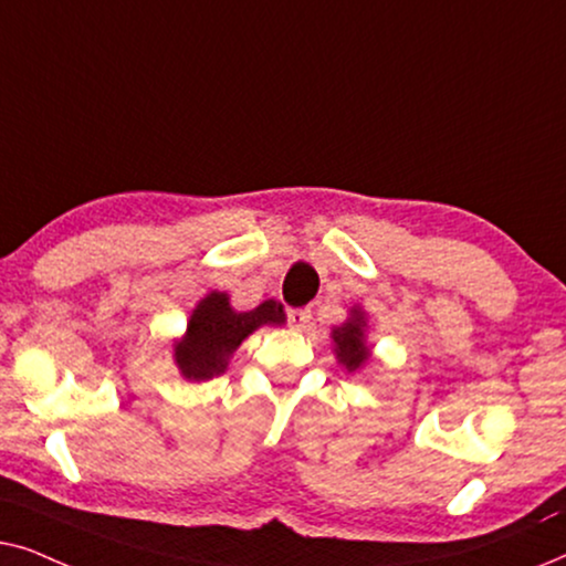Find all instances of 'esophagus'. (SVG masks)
Segmentation results:
<instances>
[{
    "instance_id": "obj_1",
    "label": "esophagus",
    "mask_w": 566,
    "mask_h": 566,
    "mask_svg": "<svg viewBox=\"0 0 566 566\" xmlns=\"http://www.w3.org/2000/svg\"><path fill=\"white\" fill-rule=\"evenodd\" d=\"M312 322V312L308 308H289V324L293 329H304Z\"/></svg>"
}]
</instances>
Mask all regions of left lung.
<instances>
[{
    "label": "left lung",
    "instance_id": "1",
    "mask_svg": "<svg viewBox=\"0 0 566 566\" xmlns=\"http://www.w3.org/2000/svg\"><path fill=\"white\" fill-rule=\"evenodd\" d=\"M368 316L363 306H350V314L347 319L339 324V327L332 329V345H335V358L347 374H355V370L366 368V363L374 358V350H370L368 343Z\"/></svg>",
    "mask_w": 566,
    "mask_h": 566
}]
</instances>
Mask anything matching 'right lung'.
<instances>
[{"mask_svg":"<svg viewBox=\"0 0 566 566\" xmlns=\"http://www.w3.org/2000/svg\"><path fill=\"white\" fill-rule=\"evenodd\" d=\"M281 324H285V312L273 298L250 312H237L229 293L211 291L192 308L185 335L172 343V360L188 381H211L229 368V360L252 332Z\"/></svg>","mask_w":566,"mask_h":566,"instance_id":"1","label":"right lung"}]
</instances>
